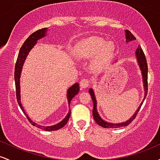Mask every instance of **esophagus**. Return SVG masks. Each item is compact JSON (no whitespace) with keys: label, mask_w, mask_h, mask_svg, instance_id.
Returning <instances> with one entry per match:
<instances>
[{"label":"esophagus","mask_w":160,"mask_h":160,"mask_svg":"<svg viewBox=\"0 0 160 160\" xmlns=\"http://www.w3.org/2000/svg\"><path fill=\"white\" fill-rule=\"evenodd\" d=\"M89 84H90V82H89V80H87V79H82L80 82V89H86V88H87L88 86H89Z\"/></svg>","instance_id":"obj_1"}]
</instances>
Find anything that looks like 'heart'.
I'll return each instance as SVG.
<instances>
[{
  "label": "heart",
  "instance_id": "obj_1",
  "mask_svg": "<svg viewBox=\"0 0 160 160\" xmlns=\"http://www.w3.org/2000/svg\"><path fill=\"white\" fill-rule=\"evenodd\" d=\"M115 46L112 42L106 40L100 37L92 36L80 41L75 47L77 55L83 58H92L95 68L101 67L113 56Z\"/></svg>",
  "mask_w": 160,
  "mask_h": 160
}]
</instances>
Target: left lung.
I'll return each instance as SVG.
<instances>
[{"label":"left lung","instance_id":"1","mask_svg":"<svg viewBox=\"0 0 160 160\" xmlns=\"http://www.w3.org/2000/svg\"><path fill=\"white\" fill-rule=\"evenodd\" d=\"M126 42L128 41H132V40H135L136 38H135V36L132 34L131 32H129L128 30H126ZM136 57L138 59V62L139 67H140V69L141 71V74H142V78H143V82H144V89L145 91L144 93V99H143V102H141L139 108H138L137 111H135V113H134V115L129 120L126 121V122H121V123H111V122H108L106 121H104L101 118V117L99 116L98 111H97V102H96V98H95V93L94 91L92 90V89H89V94H90L92 99L93 102V111H92V114H93V117H94V120L95 122L98 123L100 126H102L103 128H120L122 127V126H128V124L131 123L132 122V120L134 119H135L136 116L138 113L139 110L142 105L143 102H144L145 98H146L147 94H148V63H147V60H146V57L144 56V53L143 52L142 49L140 47H138V48L136 49Z\"/></svg>","mask_w":160,"mask_h":160}]
</instances>
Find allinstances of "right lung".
Returning a JSON list of instances; mask_svg holds the SVG:
<instances>
[{
    "mask_svg": "<svg viewBox=\"0 0 160 160\" xmlns=\"http://www.w3.org/2000/svg\"><path fill=\"white\" fill-rule=\"evenodd\" d=\"M47 28H45L40 29V30L36 31L35 32H34L33 34H31L28 38H27V40H25V43H23V45L22 46V47L20 48L19 55H18L17 60H16V63L15 65V73H14V79H15V84H16V99H17L18 104H19L20 108L22 109V111H23V113H25V116H26L28 120L30 122V123L32 125V126H36V127L39 128H43L45 131H55V130H58L59 128L63 127L67 123L68 121L70 116H71V110H69L67 116L65 117V118L63 120H62L61 122H58V124L54 125V126H40V125L35 123L34 122L31 120L30 117H28L25 113V111H24V108L22 105L21 103V96H20V75H21L22 69V66L24 64V62H25V58L28 54V52H30V50L33 48L34 45L37 43V41H38L39 39H41L42 38L45 37L47 35ZM79 91H80V87H79V84L77 82L73 85L72 86L69 88L68 89V93H67V97H68V104L70 105V102L72 100V98L76 95L78 94Z\"/></svg>",
    "mask_w": 160,
    "mask_h": 160,
    "instance_id": "obj_1",
    "label": "right lung"
}]
</instances>
